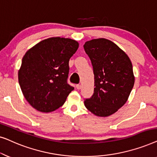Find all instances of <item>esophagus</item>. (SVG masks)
I'll return each mask as SVG.
<instances>
[{
	"mask_svg": "<svg viewBox=\"0 0 157 157\" xmlns=\"http://www.w3.org/2000/svg\"><path fill=\"white\" fill-rule=\"evenodd\" d=\"M76 87L77 89L79 90V89H81V84H76Z\"/></svg>",
	"mask_w": 157,
	"mask_h": 157,
	"instance_id": "34e87169",
	"label": "esophagus"
}]
</instances>
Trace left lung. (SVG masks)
Segmentation results:
<instances>
[{
    "label": "left lung",
    "instance_id": "1",
    "mask_svg": "<svg viewBox=\"0 0 157 157\" xmlns=\"http://www.w3.org/2000/svg\"><path fill=\"white\" fill-rule=\"evenodd\" d=\"M83 48L93 66L95 86L84 105L96 116L108 117L125 104L134 87L132 63L117 45L105 38L86 41Z\"/></svg>",
    "mask_w": 157,
    "mask_h": 157
}]
</instances>
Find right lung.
Segmentation results:
<instances>
[{"label": "right lung", "mask_w": 157, "mask_h": 157, "mask_svg": "<svg viewBox=\"0 0 157 157\" xmlns=\"http://www.w3.org/2000/svg\"><path fill=\"white\" fill-rule=\"evenodd\" d=\"M78 43L70 38H49L25 53L18 82L27 101L41 112H51L65 103L74 88L68 84L70 58Z\"/></svg>", "instance_id": "obj_1"}]
</instances>
